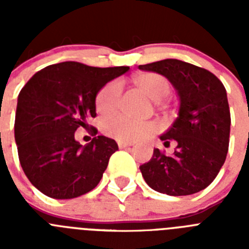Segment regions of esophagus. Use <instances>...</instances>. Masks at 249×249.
I'll list each match as a JSON object with an SVG mask.
<instances>
[{
	"instance_id": "34e87169",
	"label": "esophagus",
	"mask_w": 249,
	"mask_h": 249,
	"mask_svg": "<svg viewBox=\"0 0 249 249\" xmlns=\"http://www.w3.org/2000/svg\"><path fill=\"white\" fill-rule=\"evenodd\" d=\"M117 144L120 148H124V147L133 146V143H132V142H124V141H117Z\"/></svg>"
}]
</instances>
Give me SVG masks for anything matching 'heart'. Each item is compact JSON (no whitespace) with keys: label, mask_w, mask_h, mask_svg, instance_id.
I'll return each mask as SVG.
<instances>
[{"label":"heart","mask_w":249,"mask_h":249,"mask_svg":"<svg viewBox=\"0 0 249 249\" xmlns=\"http://www.w3.org/2000/svg\"><path fill=\"white\" fill-rule=\"evenodd\" d=\"M133 83L141 91L153 101H160L167 97L171 92V83L166 77L158 73H142L133 78ZM122 87L117 81L106 83L96 94L94 106L98 113L103 116L114 113L120 105ZM106 135L111 136L118 141H137L147 136L153 135L157 131V123L147 121L129 120L124 116L106 120L102 124Z\"/></svg>","instance_id":"heart-1"}]
</instances>
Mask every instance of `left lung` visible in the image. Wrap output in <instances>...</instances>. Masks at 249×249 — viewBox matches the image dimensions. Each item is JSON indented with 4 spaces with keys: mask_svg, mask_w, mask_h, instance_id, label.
<instances>
[{
    "mask_svg": "<svg viewBox=\"0 0 249 249\" xmlns=\"http://www.w3.org/2000/svg\"><path fill=\"white\" fill-rule=\"evenodd\" d=\"M167 77L181 98L173 126L160 137L175 152L155 148L149 162L140 167L151 188L169 196H188L210 186L227 157L231 112L223 83L208 70L179 59L138 66Z\"/></svg>",
    "mask_w": 249,
    "mask_h": 249,
    "instance_id": "obj_1",
    "label": "left lung"
}]
</instances>
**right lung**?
I'll list each match as a JSON object with an SVG mask.
<instances>
[{
    "instance_id": "1",
    "label": "right lung",
    "mask_w": 249,
    "mask_h": 249,
    "mask_svg": "<svg viewBox=\"0 0 249 249\" xmlns=\"http://www.w3.org/2000/svg\"><path fill=\"white\" fill-rule=\"evenodd\" d=\"M129 67H91L62 62L36 72L18 94L15 140L19 163L39 192L56 199L76 198L100 183L116 141L97 135L87 121L96 117V94ZM90 128L82 147L74 132Z\"/></svg>"
}]
</instances>
